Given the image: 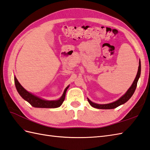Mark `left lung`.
I'll list each match as a JSON object with an SVG mask.
<instances>
[{"instance_id": "obj_1", "label": "left lung", "mask_w": 150, "mask_h": 150, "mask_svg": "<svg viewBox=\"0 0 150 150\" xmlns=\"http://www.w3.org/2000/svg\"><path fill=\"white\" fill-rule=\"evenodd\" d=\"M139 68H138V71H137V74L136 75V77L134 79V82H133L132 85H131L130 87L129 88V89L127 91L125 94L123 95L122 96L117 99V101H115L113 103H108V104H104V105H99L97 104V103H93L89 99L87 98L88 101L89 103V104L91 105L92 107L96 108H98V109H113L115 108H117V106H120L122 104H124L126 102H127L130 98L132 96V95L134 94V93L135 91L136 87H137V82L139 78H140L141 76V61H139Z\"/></svg>"}]
</instances>
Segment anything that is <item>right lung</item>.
<instances>
[{
	"label": "right lung",
	"mask_w": 150,
	"mask_h": 150,
	"mask_svg": "<svg viewBox=\"0 0 150 150\" xmlns=\"http://www.w3.org/2000/svg\"><path fill=\"white\" fill-rule=\"evenodd\" d=\"M14 79L16 88L17 90L18 94L21 95V97L24 99V100L27 101L30 105L35 108H58L59 106H60L62 105L63 102L64 101L66 92L67 91L69 86V85L68 86H67L64 92V94L62 96V97L59 99H58V100L48 101L40 98L38 96H36L34 94H33L31 93H30L26 91V90L20 84V83L17 80V79L16 78L15 76L14 77Z\"/></svg>",
	"instance_id": "right-lung-1"
}]
</instances>
